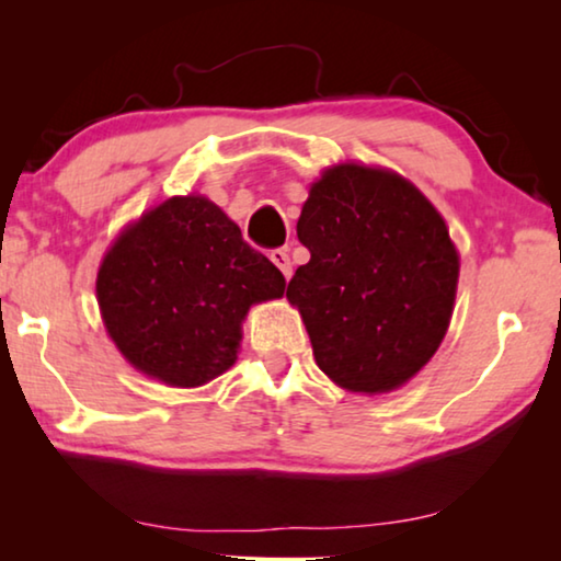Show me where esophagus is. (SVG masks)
I'll use <instances>...</instances> for the list:
<instances>
[{"mask_svg":"<svg viewBox=\"0 0 561 561\" xmlns=\"http://www.w3.org/2000/svg\"><path fill=\"white\" fill-rule=\"evenodd\" d=\"M271 260L275 263V267H278V271L286 275V280L290 278V273H294V267H290V257H288V252L286 250H273L271 252Z\"/></svg>","mask_w":561,"mask_h":561,"instance_id":"1","label":"esophagus"}]
</instances>
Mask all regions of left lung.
<instances>
[{
	"mask_svg": "<svg viewBox=\"0 0 561 561\" xmlns=\"http://www.w3.org/2000/svg\"><path fill=\"white\" fill-rule=\"evenodd\" d=\"M298 240L311 260L286 298L317 365L352 393H388L439 350L459 255L432 202L388 168L332 165L311 183Z\"/></svg>",
	"mask_w": 561,
	"mask_h": 561,
	"instance_id": "obj_1",
	"label": "left lung"
}]
</instances>
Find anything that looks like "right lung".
I'll return each instance as SVG.
<instances>
[{"instance_id":"add662e5","label":"right lung","mask_w":561,"mask_h":561,"mask_svg":"<svg viewBox=\"0 0 561 561\" xmlns=\"http://www.w3.org/2000/svg\"><path fill=\"white\" fill-rule=\"evenodd\" d=\"M286 278L206 196H173L106 252L96 298L106 332L135 370L196 388L234 365L250 306Z\"/></svg>"}]
</instances>
